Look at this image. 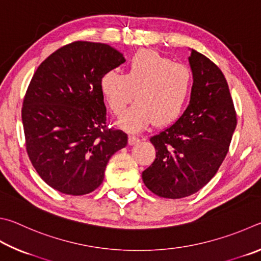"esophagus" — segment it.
<instances>
[{"label":"esophagus","instance_id":"1","mask_svg":"<svg viewBox=\"0 0 261 261\" xmlns=\"http://www.w3.org/2000/svg\"><path fill=\"white\" fill-rule=\"evenodd\" d=\"M139 141H140V139L138 138V136H135V135H129V136H128V143H129L130 145L138 143Z\"/></svg>","mask_w":261,"mask_h":261}]
</instances>
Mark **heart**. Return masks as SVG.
<instances>
[{
    "label": "heart",
    "mask_w": 261,
    "mask_h": 261,
    "mask_svg": "<svg viewBox=\"0 0 261 261\" xmlns=\"http://www.w3.org/2000/svg\"><path fill=\"white\" fill-rule=\"evenodd\" d=\"M193 73L181 63H173L153 50H140L129 59L126 74L117 70L104 73L100 93L114 116L120 117L134 95L136 102L119 126L140 132L152 121L166 126L179 119L190 96Z\"/></svg>",
    "instance_id": "obj_1"
}]
</instances>
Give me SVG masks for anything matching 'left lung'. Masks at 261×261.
I'll list each match as a JSON object with an SVG mask.
<instances>
[{
	"instance_id": "8db88e82",
	"label": "left lung",
	"mask_w": 261,
	"mask_h": 261,
	"mask_svg": "<svg viewBox=\"0 0 261 261\" xmlns=\"http://www.w3.org/2000/svg\"><path fill=\"white\" fill-rule=\"evenodd\" d=\"M189 63L194 76L190 103L179 120L150 139L156 159L142 173L145 187L164 198L193 195L216 175L237 122L220 68L194 49Z\"/></svg>"
}]
</instances>
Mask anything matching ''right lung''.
<instances>
[{
  "instance_id": "obj_1",
  "label": "right lung",
  "mask_w": 261,
  "mask_h": 261,
  "mask_svg": "<svg viewBox=\"0 0 261 261\" xmlns=\"http://www.w3.org/2000/svg\"><path fill=\"white\" fill-rule=\"evenodd\" d=\"M125 63L111 45L75 41L40 64L21 108L27 154L45 184L81 196L100 186L109 159L127 145L110 128L99 82Z\"/></svg>"
}]
</instances>
